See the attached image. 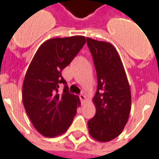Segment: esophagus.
Listing matches in <instances>:
<instances>
[{
    "label": "esophagus",
    "mask_w": 159,
    "mask_h": 159,
    "mask_svg": "<svg viewBox=\"0 0 159 159\" xmlns=\"http://www.w3.org/2000/svg\"><path fill=\"white\" fill-rule=\"evenodd\" d=\"M79 98H80V100H81V101H82V102H83V101L85 100V99H86V97H85V95H84L83 93H80Z\"/></svg>",
    "instance_id": "obj_1"
}]
</instances>
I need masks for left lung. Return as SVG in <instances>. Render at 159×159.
<instances>
[{
	"label": "left lung",
	"instance_id": "obj_1",
	"mask_svg": "<svg viewBox=\"0 0 159 159\" xmlns=\"http://www.w3.org/2000/svg\"><path fill=\"white\" fill-rule=\"evenodd\" d=\"M97 74L93 97L95 115L88 122L91 136L107 142L122 133L130 109L131 93L126 73L117 50L109 42L87 38Z\"/></svg>",
	"mask_w": 159,
	"mask_h": 159
}]
</instances>
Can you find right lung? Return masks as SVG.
Masks as SVG:
<instances>
[{"label":"right lung","instance_id":"1","mask_svg":"<svg viewBox=\"0 0 159 159\" xmlns=\"http://www.w3.org/2000/svg\"><path fill=\"white\" fill-rule=\"evenodd\" d=\"M86 42L84 36L52 38L39 48L23 83V104L36 129L46 137L66 132L76 113L78 97L69 92L61 71ZM65 85L62 93L59 86Z\"/></svg>","mask_w":159,"mask_h":159}]
</instances>
